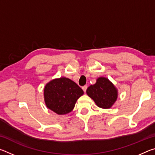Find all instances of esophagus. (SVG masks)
I'll list each match as a JSON object with an SVG mask.
<instances>
[{
  "label": "esophagus",
  "mask_w": 155,
  "mask_h": 155,
  "mask_svg": "<svg viewBox=\"0 0 155 155\" xmlns=\"http://www.w3.org/2000/svg\"><path fill=\"white\" fill-rule=\"evenodd\" d=\"M87 85H84L83 87H82V89H83V90L84 92H85L86 90H87Z\"/></svg>",
  "instance_id": "1"
}]
</instances>
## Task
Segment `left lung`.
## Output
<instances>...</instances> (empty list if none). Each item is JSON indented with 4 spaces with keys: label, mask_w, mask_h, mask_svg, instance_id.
<instances>
[{
    "label": "left lung",
    "mask_w": 155,
    "mask_h": 155,
    "mask_svg": "<svg viewBox=\"0 0 155 155\" xmlns=\"http://www.w3.org/2000/svg\"><path fill=\"white\" fill-rule=\"evenodd\" d=\"M96 105L103 109L111 108L117 98V90L108 78L99 77L96 83L90 85L86 91Z\"/></svg>",
    "instance_id": "8db88e82"
}]
</instances>
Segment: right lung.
I'll use <instances>...</instances> for the list:
<instances>
[{
	"instance_id": "add662e5",
	"label": "right lung",
	"mask_w": 155,
	"mask_h": 155,
	"mask_svg": "<svg viewBox=\"0 0 155 155\" xmlns=\"http://www.w3.org/2000/svg\"><path fill=\"white\" fill-rule=\"evenodd\" d=\"M83 91L74 81L65 77L55 78L46 85L44 101L48 109L59 115L72 111Z\"/></svg>"
}]
</instances>
